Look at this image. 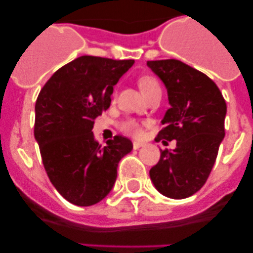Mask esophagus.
I'll return each instance as SVG.
<instances>
[{
	"label": "esophagus",
	"mask_w": 253,
	"mask_h": 253,
	"mask_svg": "<svg viewBox=\"0 0 253 253\" xmlns=\"http://www.w3.org/2000/svg\"><path fill=\"white\" fill-rule=\"evenodd\" d=\"M132 144H133V149H138V148H141V147H143V145H144V143L138 142V141H133Z\"/></svg>",
	"instance_id": "obj_1"
}]
</instances>
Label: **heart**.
Listing matches in <instances>:
<instances>
[{"label":"heart","instance_id":"b5f03b06","mask_svg":"<svg viewBox=\"0 0 253 253\" xmlns=\"http://www.w3.org/2000/svg\"><path fill=\"white\" fill-rule=\"evenodd\" d=\"M138 85L143 93L145 94V96L152 94L153 91L157 90V89H160L158 81L154 77H152V76H142V77H139ZM120 129H121L124 133L129 134V136L133 137H139L142 134L141 122L136 119H132V117L124 120V121L120 124Z\"/></svg>","mask_w":253,"mask_h":253}]
</instances>
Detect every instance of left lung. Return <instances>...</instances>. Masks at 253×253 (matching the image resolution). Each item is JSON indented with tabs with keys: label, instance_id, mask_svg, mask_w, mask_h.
<instances>
[{
	"label": "left lung",
	"instance_id": "left-lung-1",
	"mask_svg": "<svg viewBox=\"0 0 253 253\" xmlns=\"http://www.w3.org/2000/svg\"><path fill=\"white\" fill-rule=\"evenodd\" d=\"M148 67L168 89L171 108L163 119L155 141L176 139L174 150H160L150 180L162 195L182 200L202 188L225 136L226 103L205 73L178 60L148 61Z\"/></svg>",
	"mask_w": 253,
	"mask_h": 253
}]
</instances>
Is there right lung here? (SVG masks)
<instances>
[{"label": "right lung", "mask_w": 253, "mask_h": 253, "mask_svg": "<svg viewBox=\"0 0 253 253\" xmlns=\"http://www.w3.org/2000/svg\"><path fill=\"white\" fill-rule=\"evenodd\" d=\"M133 60L81 56L45 83L35 103L34 136L45 171L61 196L88 207L110 192L119 162L133 145L115 136L101 147L91 132L94 120L108 110L114 85Z\"/></svg>", "instance_id": "add662e5"}]
</instances>
